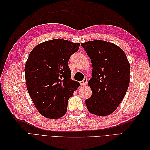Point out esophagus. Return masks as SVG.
<instances>
[{
	"mask_svg": "<svg viewBox=\"0 0 150 150\" xmlns=\"http://www.w3.org/2000/svg\"><path fill=\"white\" fill-rule=\"evenodd\" d=\"M87 83H88V79L85 78L83 81H81L80 84H81V86H86V84H87Z\"/></svg>",
	"mask_w": 150,
	"mask_h": 150,
	"instance_id": "obj_1",
	"label": "esophagus"
}]
</instances>
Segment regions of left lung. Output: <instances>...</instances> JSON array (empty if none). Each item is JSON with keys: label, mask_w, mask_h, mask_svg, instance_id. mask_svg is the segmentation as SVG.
<instances>
[{"label": "left lung", "mask_w": 150, "mask_h": 150, "mask_svg": "<svg viewBox=\"0 0 150 150\" xmlns=\"http://www.w3.org/2000/svg\"><path fill=\"white\" fill-rule=\"evenodd\" d=\"M91 59L92 95L86 100L88 111L97 116L114 112L123 99L129 84L130 64L125 52L116 44L96 40L81 43Z\"/></svg>", "instance_id": "1"}]
</instances>
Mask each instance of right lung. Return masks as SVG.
<instances>
[{
	"instance_id": "right-lung-1",
	"label": "right lung",
	"mask_w": 150,
	"mask_h": 150,
	"mask_svg": "<svg viewBox=\"0 0 150 150\" xmlns=\"http://www.w3.org/2000/svg\"><path fill=\"white\" fill-rule=\"evenodd\" d=\"M79 43L56 39L37 45L30 52L24 71L28 93L39 112L58 119L67 111L68 99L79 83L71 79L68 61Z\"/></svg>"
}]
</instances>
